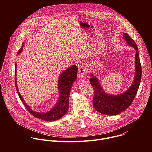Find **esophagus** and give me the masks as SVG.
<instances>
[{
  "mask_svg": "<svg viewBox=\"0 0 152 152\" xmlns=\"http://www.w3.org/2000/svg\"><path fill=\"white\" fill-rule=\"evenodd\" d=\"M86 72H87V70H86L84 67H79L78 69V73L77 75L78 77L80 79H82L85 77V75L86 74Z\"/></svg>",
  "mask_w": 152,
  "mask_h": 152,
  "instance_id": "esophagus-1",
  "label": "esophagus"
}]
</instances>
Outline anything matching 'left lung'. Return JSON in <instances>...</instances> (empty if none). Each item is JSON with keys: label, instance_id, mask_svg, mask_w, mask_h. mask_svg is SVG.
Returning <instances> with one entry per match:
<instances>
[{"label": "left lung", "instance_id": "8db88e82", "mask_svg": "<svg viewBox=\"0 0 152 152\" xmlns=\"http://www.w3.org/2000/svg\"><path fill=\"white\" fill-rule=\"evenodd\" d=\"M123 36L127 45L135 50V73L134 81L129 88L120 94H109L102 88L99 79L93 73L90 74L91 76L90 79V83L94 91L93 99V106L97 111L104 115H117L128 108L137 94L141 79V66L137 44L127 34L123 33Z\"/></svg>", "mask_w": 152, "mask_h": 152}]
</instances>
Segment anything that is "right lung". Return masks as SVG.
I'll return each instance as SVG.
<instances>
[{
  "mask_svg": "<svg viewBox=\"0 0 152 152\" xmlns=\"http://www.w3.org/2000/svg\"><path fill=\"white\" fill-rule=\"evenodd\" d=\"M24 47V42L21 46V48L17 52V55H19L23 51ZM17 64H15V84L16 86L17 92L18 96L25 106L27 110L35 117L41 119L42 120L48 121H53L61 118L64 115H66L69 110V97L70 93L74 82L77 79V67L76 66H72L67 69L64 72H62L59 76L58 81V87L59 92V97L57 102L52 109L49 111H47L43 113L36 112L31 109V107L27 104L25 102L23 97H21L19 91L18 90L17 77H16V70Z\"/></svg>",
  "mask_w": 152,
  "mask_h": 152,
  "instance_id": "right-lung-1",
  "label": "right lung"
}]
</instances>
